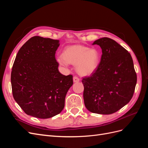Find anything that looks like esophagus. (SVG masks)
I'll return each mask as SVG.
<instances>
[{"mask_svg":"<svg viewBox=\"0 0 148 148\" xmlns=\"http://www.w3.org/2000/svg\"><path fill=\"white\" fill-rule=\"evenodd\" d=\"M73 82H74L75 83H77V82H79V78L78 77H76V76H75V77H73Z\"/></svg>","mask_w":148,"mask_h":148,"instance_id":"esophagus-1","label":"esophagus"}]
</instances>
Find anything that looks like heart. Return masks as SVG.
<instances>
[{
	"label": "heart",
	"mask_w": 148,
	"mask_h": 148,
	"mask_svg": "<svg viewBox=\"0 0 148 148\" xmlns=\"http://www.w3.org/2000/svg\"><path fill=\"white\" fill-rule=\"evenodd\" d=\"M57 61L64 68H67L69 64L76 65L78 73L89 75L96 70L99 65V54L95 49L75 45L65 49L63 55L57 57Z\"/></svg>",
	"instance_id": "heart-1"
}]
</instances>
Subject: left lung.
I'll use <instances>...</instances> for the list:
<instances>
[{
  "label": "left lung",
  "instance_id": "1",
  "mask_svg": "<svg viewBox=\"0 0 148 148\" xmlns=\"http://www.w3.org/2000/svg\"><path fill=\"white\" fill-rule=\"evenodd\" d=\"M102 54L96 70L83 78L85 107L91 112L111 114L122 109L133 96L137 82L132 57L114 40H96Z\"/></svg>",
  "mask_w": 148,
  "mask_h": 148
}]
</instances>
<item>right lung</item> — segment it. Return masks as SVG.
Listing matches in <instances>:
<instances>
[{"label": "right lung", "mask_w": 148, "mask_h": 148, "mask_svg": "<svg viewBox=\"0 0 148 148\" xmlns=\"http://www.w3.org/2000/svg\"><path fill=\"white\" fill-rule=\"evenodd\" d=\"M59 40L34 36L17 53L12 66L13 96L25 112L39 119H48L64 108L73 76L59 70L55 55Z\"/></svg>", "instance_id": "obj_1"}]
</instances>
